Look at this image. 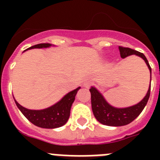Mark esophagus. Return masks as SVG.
I'll return each mask as SVG.
<instances>
[{"label": "esophagus", "mask_w": 160, "mask_h": 160, "mask_svg": "<svg viewBox=\"0 0 160 160\" xmlns=\"http://www.w3.org/2000/svg\"><path fill=\"white\" fill-rule=\"evenodd\" d=\"M83 86H84L85 87H87V88H89V87L91 86V82H90V81L85 82L83 83Z\"/></svg>", "instance_id": "1"}]
</instances>
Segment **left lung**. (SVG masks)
I'll use <instances>...</instances> for the list:
<instances>
[{"instance_id":"8db88e82","label":"left lung","mask_w":160,"mask_h":160,"mask_svg":"<svg viewBox=\"0 0 160 160\" xmlns=\"http://www.w3.org/2000/svg\"><path fill=\"white\" fill-rule=\"evenodd\" d=\"M118 49H119L120 56L122 58L132 54L138 55L142 58L149 68L151 72V80H152V68L143 53L128 47L118 46ZM90 91L91 94V107L96 119L104 125L120 127V126H125L131 123L140 114L149 99L151 86L148 89L146 96L140 102L127 108H114L111 105H109L102 95L94 87H91Z\"/></svg>"}]
</instances>
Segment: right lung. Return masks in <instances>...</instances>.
Returning <instances> with one entry per match:
<instances>
[{"label":"right lung","mask_w":160,"mask_h":160,"mask_svg":"<svg viewBox=\"0 0 160 160\" xmlns=\"http://www.w3.org/2000/svg\"><path fill=\"white\" fill-rule=\"evenodd\" d=\"M50 46L51 45L49 43H41L31 46L29 49L46 48ZM79 89L80 87L68 93L66 96H64L62 99L56 103L55 105L41 111H33V110L26 109L20 105L16 100H14L20 111H22L25 118L30 121L32 124L39 128L52 129V128H60L66 123L70 117V108L75 99L76 94Z\"/></svg>","instance_id":"add662e5"}]
</instances>
